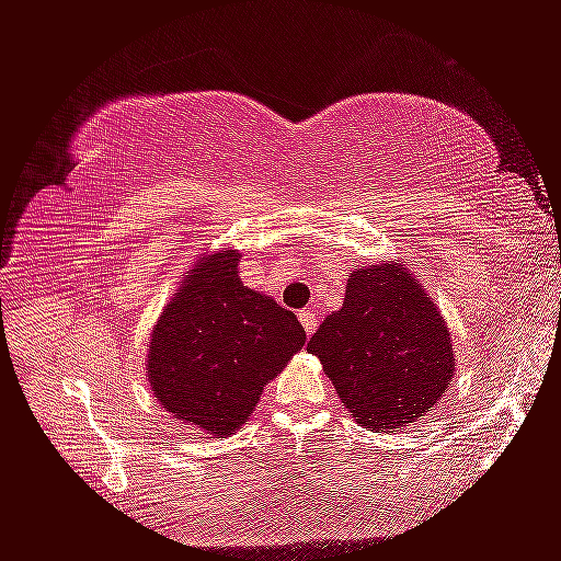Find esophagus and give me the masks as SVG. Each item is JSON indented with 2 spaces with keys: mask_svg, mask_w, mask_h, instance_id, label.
Here are the masks:
<instances>
[{
  "mask_svg": "<svg viewBox=\"0 0 561 561\" xmlns=\"http://www.w3.org/2000/svg\"><path fill=\"white\" fill-rule=\"evenodd\" d=\"M299 322H302V328L307 334H312L317 330V324H320V317H317L314 307H307L299 312Z\"/></svg>",
  "mask_w": 561,
  "mask_h": 561,
  "instance_id": "1",
  "label": "esophagus"
}]
</instances>
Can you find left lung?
Returning a JSON list of instances; mask_svg holds the SVG:
<instances>
[{
	"label": "left lung",
	"mask_w": 561,
	"mask_h": 561,
	"mask_svg": "<svg viewBox=\"0 0 561 561\" xmlns=\"http://www.w3.org/2000/svg\"><path fill=\"white\" fill-rule=\"evenodd\" d=\"M307 350L350 415L375 433L433 411L456 375L448 322L398 259L350 274L345 302L324 317Z\"/></svg>",
	"instance_id": "obj_1"
}]
</instances>
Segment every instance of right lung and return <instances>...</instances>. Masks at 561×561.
I'll use <instances>...</instances> for the list:
<instances>
[{
	"instance_id": "add662e5",
	"label": "right lung",
	"mask_w": 561,
	"mask_h": 561,
	"mask_svg": "<svg viewBox=\"0 0 561 561\" xmlns=\"http://www.w3.org/2000/svg\"><path fill=\"white\" fill-rule=\"evenodd\" d=\"M237 249L204 254L153 324L146 378L179 421L227 438L249 421L266 382L305 345V328L244 287Z\"/></svg>"
}]
</instances>
